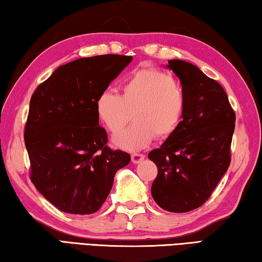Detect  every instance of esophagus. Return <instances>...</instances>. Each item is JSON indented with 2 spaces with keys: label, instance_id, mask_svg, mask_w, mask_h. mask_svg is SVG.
<instances>
[{
  "label": "esophagus",
  "instance_id": "1",
  "mask_svg": "<svg viewBox=\"0 0 262 262\" xmlns=\"http://www.w3.org/2000/svg\"><path fill=\"white\" fill-rule=\"evenodd\" d=\"M131 160L133 163H135V164H138V163H140L145 160V155L144 154H132Z\"/></svg>",
  "mask_w": 262,
  "mask_h": 262
}]
</instances>
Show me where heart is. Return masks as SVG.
I'll use <instances>...</instances> for the list:
<instances>
[{"label":"heart","mask_w":262,"mask_h":262,"mask_svg":"<svg viewBox=\"0 0 262 262\" xmlns=\"http://www.w3.org/2000/svg\"><path fill=\"white\" fill-rule=\"evenodd\" d=\"M186 93L173 76L160 70H137L122 82L120 95L103 91L96 100V114L113 135L120 132L134 115V125L113 138L121 149L140 150L154 138L164 139L184 118Z\"/></svg>","instance_id":"1"}]
</instances>
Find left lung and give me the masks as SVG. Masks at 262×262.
Returning <instances> with one entry per match:
<instances>
[{"mask_svg": "<svg viewBox=\"0 0 262 262\" xmlns=\"http://www.w3.org/2000/svg\"><path fill=\"white\" fill-rule=\"evenodd\" d=\"M164 67L180 80L187 103L178 129L148 154L159 170L151 196L163 210L184 213L204 204L228 170L235 113L224 88L199 67L179 59Z\"/></svg>", "mask_w": 262, "mask_h": 262, "instance_id": "obj_1", "label": "left lung"}]
</instances>
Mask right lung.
<instances>
[{
  "label": "right lung",
  "mask_w": 262,
  "mask_h": 262,
  "mask_svg": "<svg viewBox=\"0 0 262 262\" xmlns=\"http://www.w3.org/2000/svg\"><path fill=\"white\" fill-rule=\"evenodd\" d=\"M103 54L59 66L29 102L25 146L35 188L60 211L92 214L110 195L130 155L107 147L96 100L132 61Z\"/></svg>",
  "instance_id": "obj_1"
}]
</instances>
